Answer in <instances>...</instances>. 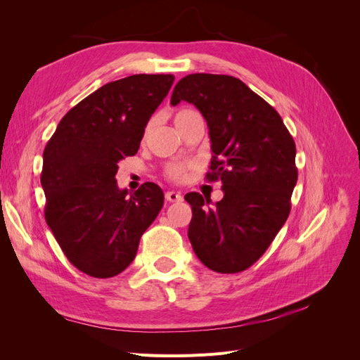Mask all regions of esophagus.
<instances>
[{
    "mask_svg": "<svg viewBox=\"0 0 360 360\" xmlns=\"http://www.w3.org/2000/svg\"><path fill=\"white\" fill-rule=\"evenodd\" d=\"M165 200H167L168 202H179V201L183 200V197H181V193H179V192L168 191V192L165 193Z\"/></svg>",
    "mask_w": 360,
    "mask_h": 360,
    "instance_id": "obj_1",
    "label": "esophagus"
}]
</instances>
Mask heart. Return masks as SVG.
Masks as SVG:
<instances>
[{"mask_svg": "<svg viewBox=\"0 0 360 360\" xmlns=\"http://www.w3.org/2000/svg\"><path fill=\"white\" fill-rule=\"evenodd\" d=\"M195 111L192 110H181L176 114V117H174V122H179V120H181L183 117H186L189 114H192ZM148 132V127L146 129V134ZM186 172H188V165H184V163H169V165L165 169V176L169 179V180H183L184 177H186Z\"/></svg>", "mask_w": 360, "mask_h": 360, "instance_id": "heart-1", "label": "heart"}]
</instances>
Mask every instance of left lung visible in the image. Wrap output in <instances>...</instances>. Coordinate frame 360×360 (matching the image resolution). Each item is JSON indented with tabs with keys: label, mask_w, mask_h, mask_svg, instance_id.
<instances>
[{
	"label": "left lung",
	"mask_w": 360,
	"mask_h": 360,
	"mask_svg": "<svg viewBox=\"0 0 360 360\" xmlns=\"http://www.w3.org/2000/svg\"><path fill=\"white\" fill-rule=\"evenodd\" d=\"M195 105L209 126V181H222L224 198L210 207L198 192L188 237L201 263L217 274H237L266 252L291 210L297 183L296 144L281 115L234 76H184L171 96Z\"/></svg>",
	"instance_id": "left-lung-1"
}]
</instances>
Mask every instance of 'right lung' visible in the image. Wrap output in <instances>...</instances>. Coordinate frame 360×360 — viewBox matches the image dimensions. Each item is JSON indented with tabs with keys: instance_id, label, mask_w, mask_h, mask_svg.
Returning a JSON list of instances; mask_svg holds the SVG:
<instances>
[{
	"instance_id": "add662e5",
	"label": "right lung",
	"mask_w": 360,
	"mask_h": 360,
	"mask_svg": "<svg viewBox=\"0 0 360 360\" xmlns=\"http://www.w3.org/2000/svg\"><path fill=\"white\" fill-rule=\"evenodd\" d=\"M172 82V75H132L105 84L61 118L43 151L46 224L70 263L93 278L122 274L162 209L158 184L129 195L115 174L136 155Z\"/></svg>"
}]
</instances>
